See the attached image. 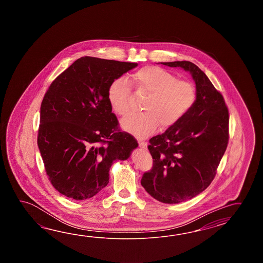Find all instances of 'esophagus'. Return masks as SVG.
Returning a JSON list of instances; mask_svg holds the SVG:
<instances>
[{"label":"esophagus","mask_w":263,"mask_h":263,"mask_svg":"<svg viewBox=\"0 0 263 263\" xmlns=\"http://www.w3.org/2000/svg\"><path fill=\"white\" fill-rule=\"evenodd\" d=\"M138 144H139L140 147H142V148H146V146H147V143L145 141H142V140L138 141Z\"/></svg>","instance_id":"obj_1"}]
</instances>
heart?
<instances>
[{
  "instance_id": "b5f03b06",
  "label": "heart",
  "mask_w": 263,
  "mask_h": 263,
  "mask_svg": "<svg viewBox=\"0 0 263 263\" xmlns=\"http://www.w3.org/2000/svg\"><path fill=\"white\" fill-rule=\"evenodd\" d=\"M135 88L147 95L143 103V114L130 116L121 122L126 132L145 138L161 125L167 129L178 123L196 101V89L189 82L177 77L162 67H145L132 75ZM129 85L123 78L114 80L107 97L112 111L120 117L129 112Z\"/></svg>"
}]
</instances>
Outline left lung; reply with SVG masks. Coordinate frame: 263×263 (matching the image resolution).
<instances>
[{
  "instance_id": "left-lung-1",
  "label": "left lung",
  "mask_w": 263,
  "mask_h": 263,
  "mask_svg": "<svg viewBox=\"0 0 263 263\" xmlns=\"http://www.w3.org/2000/svg\"><path fill=\"white\" fill-rule=\"evenodd\" d=\"M189 71L196 83V101L178 123L149 140L153 166L141 184L166 204L192 199L212 183L229 143V110L222 94L194 63H161Z\"/></svg>"
}]
</instances>
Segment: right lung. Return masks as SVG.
<instances>
[{
    "label": "right lung",
    "mask_w": 263,
    "mask_h": 263,
    "mask_svg": "<svg viewBox=\"0 0 263 263\" xmlns=\"http://www.w3.org/2000/svg\"><path fill=\"white\" fill-rule=\"evenodd\" d=\"M137 63L79 58L51 83L40 107L37 145L50 183L63 196L84 200L109 183L114 161L138 146L118 129L107 92Z\"/></svg>",
    "instance_id": "add662e5"
}]
</instances>
